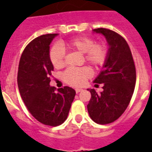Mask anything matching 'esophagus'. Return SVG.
I'll return each mask as SVG.
<instances>
[{
    "label": "esophagus",
    "instance_id": "1",
    "mask_svg": "<svg viewBox=\"0 0 152 152\" xmlns=\"http://www.w3.org/2000/svg\"><path fill=\"white\" fill-rule=\"evenodd\" d=\"M83 91V89H81V88H76V93L80 92V91Z\"/></svg>",
    "mask_w": 152,
    "mask_h": 152
}]
</instances>
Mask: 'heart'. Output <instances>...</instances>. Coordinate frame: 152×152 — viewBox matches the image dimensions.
Returning a JSON list of instances; mask_svg holds the SVG:
<instances>
[{
	"instance_id": "b5f03b06",
	"label": "heart",
	"mask_w": 152,
	"mask_h": 152,
	"mask_svg": "<svg viewBox=\"0 0 152 152\" xmlns=\"http://www.w3.org/2000/svg\"><path fill=\"white\" fill-rule=\"evenodd\" d=\"M61 46H67L72 50L84 54L86 61L93 66L99 67L103 64L106 58V48L102 44H95L92 39L88 37H79L70 40L61 46L55 45L50 52V59L55 68H61L64 64V51ZM91 76V72L87 67L70 68L63 74L64 81L72 86H82Z\"/></svg>"
}]
</instances>
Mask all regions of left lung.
I'll return each mask as SVG.
<instances>
[{
	"instance_id": "obj_1",
	"label": "left lung",
	"mask_w": 152,
	"mask_h": 152,
	"mask_svg": "<svg viewBox=\"0 0 152 152\" xmlns=\"http://www.w3.org/2000/svg\"><path fill=\"white\" fill-rule=\"evenodd\" d=\"M92 31L105 37L109 49L102 69L93 81L102 83L103 91L98 94L88 88L91 98L88 111L95 122L105 125L120 118L129 106L136 84V68L129 46L120 34L106 28Z\"/></svg>"
}]
</instances>
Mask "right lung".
I'll use <instances>...</instances> for the list:
<instances>
[{"label":"right lung","mask_w":152,"mask_h":152,"mask_svg":"<svg viewBox=\"0 0 152 152\" xmlns=\"http://www.w3.org/2000/svg\"><path fill=\"white\" fill-rule=\"evenodd\" d=\"M58 34L41 35L31 41L20 57L17 83L23 101L36 120L57 126L67 119L76 91L69 87L55 90L50 86L53 65L50 45Z\"/></svg>","instance_id":"right-lung-1"}]
</instances>
